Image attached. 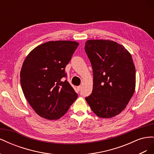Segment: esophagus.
Listing matches in <instances>:
<instances>
[{
    "mask_svg": "<svg viewBox=\"0 0 154 154\" xmlns=\"http://www.w3.org/2000/svg\"><path fill=\"white\" fill-rule=\"evenodd\" d=\"M81 88H82V86H78V87H77V89H78V91H80L81 90Z\"/></svg>",
    "mask_w": 154,
    "mask_h": 154,
    "instance_id": "34e87169",
    "label": "esophagus"
}]
</instances>
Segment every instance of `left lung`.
<instances>
[{
  "instance_id": "obj_1",
  "label": "left lung",
  "mask_w": 154,
  "mask_h": 154,
  "mask_svg": "<svg viewBox=\"0 0 154 154\" xmlns=\"http://www.w3.org/2000/svg\"><path fill=\"white\" fill-rule=\"evenodd\" d=\"M93 71L92 94L85 100L96 116L111 118L125 109L136 88V69L124 46L108 40H88L85 45Z\"/></svg>"
}]
</instances>
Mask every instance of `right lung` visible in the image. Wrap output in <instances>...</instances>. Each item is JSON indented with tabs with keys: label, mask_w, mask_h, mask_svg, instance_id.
<instances>
[{
	"label": "right lung",
	"mask_w": 154,
	"mask_h": 154,
	"mask_svg": "<svg viewBox=\"0 0 154 154\" xmlns=\"http://www.w3.org/2000/svg\"><path fill=\"white\" fill-rule=\"evenodd\" d=\"M79 45L75 41H49L27 54L20 71L24 96L35 112L49 120H57L78 97L72 86L62 78L65 68Z\"/></svg>",
	"instance_id": "right-lung-1"
}]
</instances>
